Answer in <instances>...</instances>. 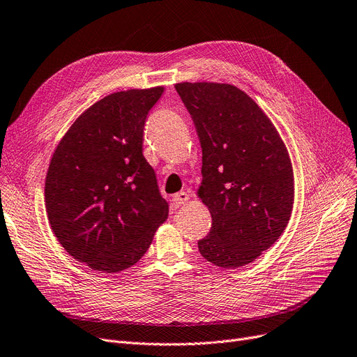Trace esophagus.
<instances>
[{
    "mask_svg": "<svg viewBox=\"0 0 357 357\" xmlns=\"http://www.w3.org/2000/svg\"><path fill=\"white\" fill-rule=\"evenodd\" d=\"M188 199H190V195L185 191H181V192L175 194L172 197V199H170V206H172V208H178V207H181V206L187 203Z\"/></svg>",
    "mask_w": 357,
    "mask_h": 357,
    "instance_id": "obj_1",
    "label": "esophagus"
}]
</instances>
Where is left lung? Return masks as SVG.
Wrapping results in <instances>:
<instances>
[{
	"mask_svg": "<svg viewBox=\"0 0 357 357\" xmlns=\"http://www.w3.org/2000/svg\"><path fill=\"white\" fill-rule=\"evenodd\" d=\"M203 150L198 198L211 214L199 254L222 268L255 261L282 236L293 208L289 151L271 119L226 83H176Z\"/></svg>",
	"mask_w": 357,
	"mask_h": 357,
	"instance_id": "left-lung-1",
	"label": "left lung"
}]
</instances>
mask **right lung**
Segmentation results:
<instances>
[{"instance_id": "obj_1", "label": "right lung", "mask_w": 357, "mask_h": 357, "mask_svg": "<svg viewBox=\"0 0 357 357\" xmlns=\"http://www.w3.org/2000/svg\"><path fill=\"white\" fill-rule=\"evenodd\" d=\"M165 87L116 91L93 103L58 143L45 179V207L64 250L96 271L140 259L167 219L156 175L143 156L149 111Z\"/></svg>"}]
</instances>
